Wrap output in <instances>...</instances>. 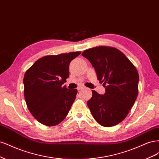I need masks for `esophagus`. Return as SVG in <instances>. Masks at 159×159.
Here are the masks:
<instances>
[{
	"label": "esophagus",
	"instance_id": "obj_1",
	"mask_svg": "<svg viewBox=\"0 0 159 159\" xmlns=\"http://www.w3.org/2000/svg\"><path fill=\"white\" fill-rule=\"evenodd\" d=\"M83 88H84V87H83V86H80V87L78 88V91H79V90H81V89H82Z\"/></svg>",
	"mask_w": 159,
	"mask_h": 159
}]
</instances>
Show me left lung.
I'll return each mask as SVG.
<instances>
[{"mask_svg": "<svg viewBox=\"0 0 159 159\" xmlns=\"http://www.w3.org/2000/svg\"><path fill=\"white\" fill-rule=\"evenodd\" d=\"M81 55L90 61L98 80L105 88L103 95L92 91V97L88 102L91 113L101 125H116L127 117L135 102L138 71L123 53L113 47H95Z\"/></svg>", "mask_w": 159, "mask_h": 159, "instance_id": "1", "label": "left lung"}]
</instances>
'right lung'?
I'll use <instances>...</instances> for the list:
<instances>
[{
    "label": "right lung",
    "instance_id": "obj_1",
    "mask_svg": "<svg viewBox=\"0 0 159 159\" xmlns=\"http://www.w3.org/2000/svg\"><path fill=\"white\" fill-rule=\"evenodd\" d=\"M80 52L46 56L38 60L24 76V94L27 107L38 122L55 126L66 118L78 90L62 84L69 77L70 61Z\"/></svg>",
    "mask_w": 159,
    "mask_h": 159
}]
</instances>
